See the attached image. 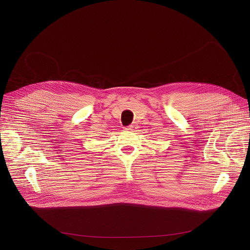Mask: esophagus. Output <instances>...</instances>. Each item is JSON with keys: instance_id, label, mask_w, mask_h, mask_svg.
Returning a JSON list of instances; mask_svg holds the SVG:
<instances>
[{"instance_id": "obj_1", "label": "esophagus", "mask_w": 250, "mask_h": 250, "mask_svg": "<svg viewBox=\"0 0 250 250\" xmlns=\"http://www.w3.org/2000/svg\"><path fill=\"white\" fill-rule=\"evenodd\" d=\"M124 129L126 130V131H133L134 129H135V126L134 125H129V126H127V127H125Z\"/></svg>"}]
</instances>
